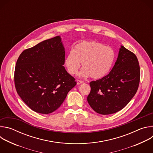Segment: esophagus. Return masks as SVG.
Wrapping results in <instances>:
<instances>
[{
    "mask_svg": "<svg viewBox=\"0 0 153 153\" xmlns=\"http://www.w3.org/2000/svg\"><path fill=\"white\" fill-rule=\"evenodd\" d=\"M83 83V82L82 80H77V85H80V84Z\"/></svg>",
    "mask_w": 153,
    "mask_h": 153,
    "instance_id": "esophagus-1",
    "label": "esophagus"
}]
</instances>
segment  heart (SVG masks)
Returning <instances> with one entry per match:
<instances>
[{"label": "heart", "mask_w": 153, "mask_h": 153, "mask_svg": "<svg viewBox=\"0 0 153 153\" xmlns=\"http://www.w3.org/2000/svg\"><path fill=\"white\" fill-rule=\"evenodd\" d=\"M115 57L116 54L112 48L96 41H83L68 53L65 64L68 73L75 75L82 62V76L100 79L110 71Z\"/></svg>", "instance_id": "obj_1"}]
</instances>
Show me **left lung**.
<instances>
[{
    "mask_svg": "<svg viewBox=\"0 0 153 153\" xmlns=\"http://www.w3.org/2000/svg\"><path fill=\"white\" fill-rule=\"evenodd\" d=\"M140 77L136 56L121 46L111 71L102 79L90 83L91 91L87 97L96 113L107 115L121 110L136 94Z\"/></svg>",
    "mask_w": 153,
    "mask_h": 153,
    "instance_id": "obj_1",
    "label": "left lung"
}]
</instances>
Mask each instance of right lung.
<instances>
[{"mask_svg":"<svg viewBox=\"0 0 153 153\" xmlns=\"http://www.w3.org/2000/svg\"><path fill=\"white\" fill-rule=\"evenodd\" d=\"M65 51L61 38L56 36L24 50L15 67L17 94L34 111L47 114L56 111L76 85L67 73Z\"/></svg>","mask_w":153,"mask_h":153,"instance_id":"obj_1","label":"right lung"}]
</instances>
